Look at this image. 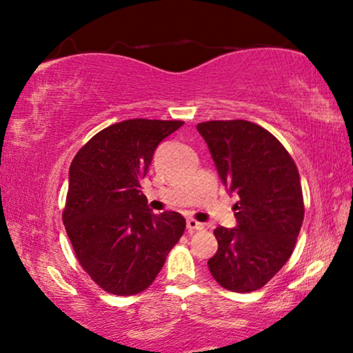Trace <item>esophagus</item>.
Listing matches in <instances>:
<instances>
[{"label": "esophagus", "instance_id": "esophagus-1", "mask_svg": "<svg viewBox=\"0 0 353 353\" xmlns=\"http://www.w3.org/2000/svg\"><path fill=\"white\" fill-rule=\"evenodd\" d=\"M186 228L190 233H194V231H201L204 230V223H199V221L194 219H188L186 220Z\"/></svg>", "mask_w": 353, "mask_h": 353}]
</instances>
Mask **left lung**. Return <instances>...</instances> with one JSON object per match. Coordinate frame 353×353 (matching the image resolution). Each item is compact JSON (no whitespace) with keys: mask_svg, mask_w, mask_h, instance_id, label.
Instances as JSON below:
<instances>
[{"mask_svg":"<svg viewBox=\"0 0 353 353\" xmlns=\"http://www.w3.org/2000/svg\"><path fill=\"white\" fill-rule=\"evenodd\" d=\"M220 180L239 201L238 226H219V250L209 270L221 288L252 292L263 288L291 257L303 221L299 170L272 133L248 120L197 123Z\"/></svg>","mask_w":353,"mask_h":353,"instance_id":"1","label":"left lung"}]
</instances>
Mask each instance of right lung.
<instances>
[{"instance_id": "obj_1", "label": "right lung", "mask_w": 353, "mask_h": 353, "mask_svg": "<svg viewBox=\"0 0 353 353\" xmlns=\"http://www.w3.org/2000/svg\"><path fill=\"white\" fill-rule=\"evenodd\" d=\"M181 125L123 120L96 133L70 163L62 221L81 268L105 292L148 289L185 231L178 212L152 214L141 192L159 143Z\"/></svg>"}]
</instances>
